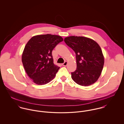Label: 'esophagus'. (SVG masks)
Listing matches in <instances>:
<instances>
[{"mask_svg":"<svg viewBox=\"0 0 124 124\" xmlns=\"http://www.w3.org/2000/svg\"><path fill=\"white\" fill-rule=\"evenodd\" d=\"M67 64H68V62H67V61H65V62L62 64V65H63V66H66L67 65Z\"/></svg>","mask_w":124,"mask_h":124,"instance_id":"obj_1","label":"esophagus"}]
</instances>
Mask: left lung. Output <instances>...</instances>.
I'll use <instances>...</instances> for the list:
<instances>
[{
    "mask_svg": "<svg viewBox=\"0 0 124 124\" xmlns=\"http://www.w3.org/2000/svg\"><path fill=\"white\" fill-rule=\"evenodd\" d=\"M64 41L76 54L77 68L71 73L72 79L84 86L95 83L102 73L105 61L99 44L90 38L82 36L67 37Z\"/></svg>",
    "mask_w": 124,
    "mask_h": 124,
    "instance_id": "1",
    "label": "left lung"
}]
</instances>
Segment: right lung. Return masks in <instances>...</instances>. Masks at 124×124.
Here are the masks:
<instances>
[{
	"instance_id": "add662e5",
	"label": "right lung",
	"mask_w": 124,
	"mask_h": 124,
	"mask_svg": "<svg viewBox=\"0 0 124 124\" xmlns=\"http://www.w3.org/2000/svg\"><path fill=\"white\" fill-rule=\"evenodd\" d=\"M62 41L60 36L48 34L34 36L26 44L22 62L28 75L36 84L45 85L55 77L60 67L53 63L52 51Z\"/></svg>"
}]
</instances>
